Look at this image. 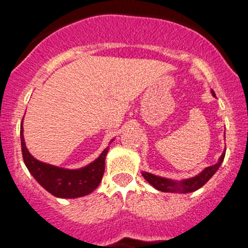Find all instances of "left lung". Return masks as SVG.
Segmentation results:
<instances>
[{
  "label": "left lung",
  "mask_w": 248,
  "mask_h": 248,
  "mask_svg": "<svg viewBox=\"0 0 248 248\" xmlns=\"http://www.w3.org/2000/svg\"><path fill=\"white\" fill-rule=\"evenodd\" d=\"M212 95L216 96L215 92L211 91ZM225 152H226V148L224 149L223 154L219 157L218 162L213 166L206 167L205 169L202 170L198 175L193 176V177L184 178L181 181H175V179H170L166 177H161V176H156L154 173L142 171V176L149 184L155 187L156 190L162 192H171V193H190L196 191V190L201 189L204 184L207 183L210 178L215 175L216 171L219 169V167L223 163L224 157H225Z\"/></svg>",
  "instance_id": "1"
}]
</instances>
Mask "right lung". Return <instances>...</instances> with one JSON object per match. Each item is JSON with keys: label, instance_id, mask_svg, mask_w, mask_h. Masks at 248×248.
I'll return each instance as SVG.
<instances>
[{"label": "right lung", "instance_id": "obj_1", "mask_svg": "<svg viewBox=\"0 0 248 248\" xmlns=\"http://www.w3.org/2000/svg\"><path fill=\"white\" fill-rule=\"evenodd\" d=\"M113 140L109 142V144ZM21 146L25 167L33 178L55 197L69 199L90 195L99 186L105 172V160L109 149L108 146L96 160L79 169H66L45 163L33 157L25 146L23 120L21 124Z\"/></svg>", "mask_w": 248, "mask_h": 248}]
</instances>
